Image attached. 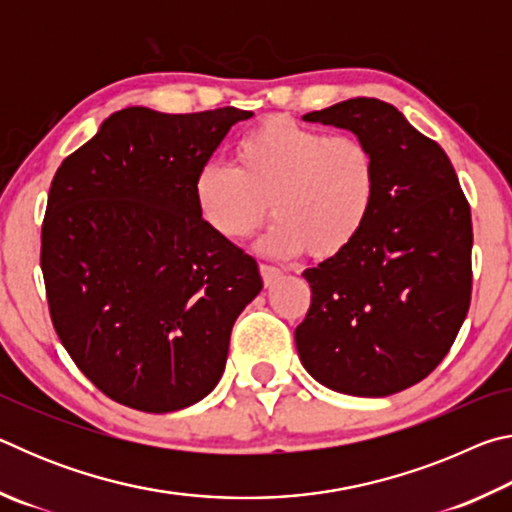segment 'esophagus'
<instances>
[{"label": "esophagus", "mask_w": 512, "mask_h": 512, "mask_svg": "<svg viewBox=\"0 0 512 512\" xmlns=\"http://www.w3.org/2000/svg\"><path fill=\"white\" fill-rule=\"evenodd\" d=\"M259 273H262V280H264L266 287H273V284L282 277L280 268L271 266V264H259Z\"/></svg>", "instance_id": "34e87169"}]
</instances>
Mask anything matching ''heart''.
Here are the masks:
<instances>
[{
	"label": "heart",
	"instance_id": "heart-1",
	"mask_svg": "<svg viewBox=\"0 0 512 512\" xmlns=\"http://www.w3.org/2000/svg\"><path fill=\"white\" fill-rule=\"evenodd\" d=\"M237 167L207 160L194 173V203L207 228L237 241L277 214L259 241L264 253L325 259L361 235L379 189L377 158L352 135L329 137L287 117H271L237 142Z\"/></svg>",
	"mask_w": 512,
	"mask_h": 512
}]
</instances>
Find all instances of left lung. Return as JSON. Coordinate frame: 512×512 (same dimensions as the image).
<instances>
[{
	"label": "left lung",
	"instance_id": "8db88e82",
	"mask_svg": "<svg viewBox=\"0 0 512 512\" xmlns=\"http://www.w3.org/2000/svg\"><path fill=\"white\" fill-rule=\"evenodd\" d=\"M302 119L366 142L379 189L361 235L302 273L311 307L296 327L300 361L336 393H400L445 359L470 309V205L447 153L391 103L359 97Z\"/></svg>",
	"mask_w": 512,
	"mask_h": 512
}]
</instances>
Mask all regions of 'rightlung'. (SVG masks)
<instances>
[{
  "label": "right lung",
  "mask_w": 512,
  "mask_h": 512,
  "mask_svg": "<svg viewBox=\"0 0 512 512\" xmlns=\"http://www.w3.org/2000/svg\"><path fill=\"white\" fill-rule=\"evenodd\" d=\"M248 117L232 106L124 108L51 180L40 250L51 323L110 400L169 413L219 384L232 325L262 277L253 257L207 228L192 185Z\"/></svg>",
  "instance_id": "1"
}]
</instances>
